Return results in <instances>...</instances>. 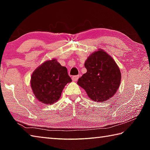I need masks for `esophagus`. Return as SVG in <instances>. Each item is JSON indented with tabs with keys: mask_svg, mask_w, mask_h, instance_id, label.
<instances>
[{
	"mask_svg": "<svg viewBox=\"0 0 150 150\" xmlns=\"http://www.w3.org/2000/svg\"><path fill=\"white\" fill-rule=\"evenodd\" d=\"M79 77V75H74V76H73V77H72V80H73V81H77L78 80Z\"/></svg>",
	"mask_w": 150,
	"mask_h": 150,
	"instance_id": "esophagus-1",
	"label": "esophagus"
}]
</instances>
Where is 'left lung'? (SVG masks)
I'll use <instances>...</instances> for the list:
<instances>
[{"label": "left lung", "mask_w": 150, "mask_h": 150, "mask_svg": "<svg viewBox=\"0 0 150 150\" xmlns=\"http://www.w3.org/2000/svg\"><path fill=\"white\" fill-rule=\"evenodd\" d=\"M87 72L78 79L94 101L104 102L115 95L121 81V73L115 60L102 50L91 54L86 60Z\"/></svg>", "instance_id": "1"}]
</instances>
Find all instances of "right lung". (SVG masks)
I'll return each mask as SVG.
<instances>
[{
	"label": "right lung",
	"instance_id": "obj_1",
	"mask_svg": "<svg viewBox=\"0 0 150 150\" xmlns=\"http://www.w3.org/2000/svg\"><path fill=\"white\" fill-rule=\"evenodd\" d=\"M71 81L67 68L53 59L44 62L34 71L31 77V87L38 100L52 105L58 100L63 88Z\"/></svg>",
	"mask_w": 150,
	"mask_h": 150
}]
</instances>
